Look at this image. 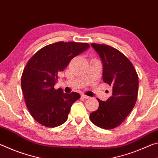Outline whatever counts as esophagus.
I'll return each instance as SVG.
<instances>
[{"label": "esophagus", "mask_w": 158, "mask_h": 158, "mask_svg": "<svg viewBox=\"0 0 158 158\" xmlns=\"http://www.w3.org/2000/svg\"><path fill=\"white\" fill-rule=\"evenodd\" d=\"M81 97H82L83 98H84V99H89V98H90V97H89V96L85 95V94H81Z\"/></svg>", "instance_id": "34e87169"}]
</instances>
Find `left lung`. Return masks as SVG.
<instances>
[{
	"instance_id": "1",
	"label": "left lung",
	"mask_w": 158,
	"mask_h": 158,
	"mask_svg": "<svg viewBox=\"0 0 158 158\" xmlns=\"http://www.w3.org/2000/svg\"><path fill=\"white\" fill-rule=\"evenodd\" d=\"M103 65L102 78L112 87L106 102L98 99L99 107L90 114V119L99 127L111 130L121 125L135 106L139 80L132 63L120 51L106 44H91Z\"/></svg>"
}]
</instances>
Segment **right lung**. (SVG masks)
<instances>
[{
    "label": "right lung",
    "instance_id": "obj_1",
    "mask_svg": "<svg viewBox=\"0 0 158 158\" xmlns=\"http://www.w3.org/2000/svg\"><path fill=\"white\" fill-rule=\"evenodd\" d=\"M88 43L58 42L40 49L28 61L21 75V89L33 118L47 127L63 124L79 93L56 90L58 75L73 58L86 50Z\"/></svg>",
    "mask_w": 158,
    "mask_h": 158
}]
</instances>
